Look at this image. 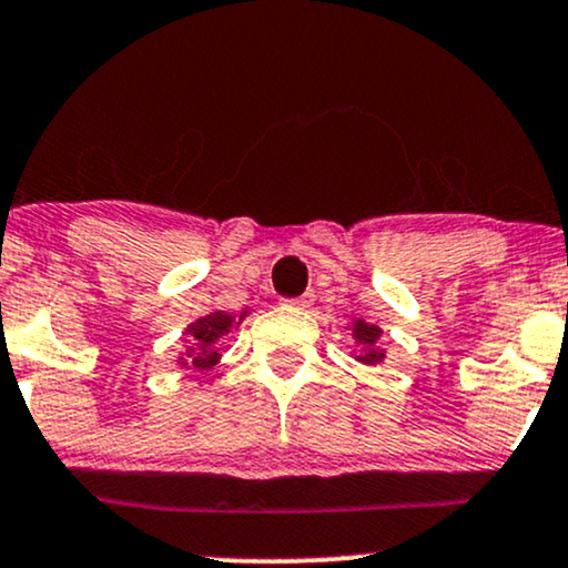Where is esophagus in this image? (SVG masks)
Listing matches in <instances>:
<instances>
[{"label": "esophagus", "instance_id": "34e87169", "mask_svg": "<svg viewBox=\"0 0 568 568\" xmlns=\"http://www.w3.org/2000/svg\"><path fill=\"white\" fill-rule=\"evenodd\" d=\"M312 302H315V293H312V291H306L304 296H298V298H291V302H285V304L293 306V310H310Z\"/></svg>", "mask_w": 568, "mask_h": 568}]
</instances>
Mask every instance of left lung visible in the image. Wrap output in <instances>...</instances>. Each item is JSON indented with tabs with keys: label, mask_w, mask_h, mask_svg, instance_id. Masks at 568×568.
<instances>
[{
	"label": "left lung",
	"mask_w": 568,
	"mask_h": 568,
	"mask_svg": "<svg viewBox=\"0 0 568 568\" xmlns=\"http://www.w3.org/2000/svg\"><path fill=\"white\" fill-rule=\"evenodd\" d=\"M349 328H352V338H355V347H357L355 361L366 363V366H379V363H384L387 352H384V347H382L384 331L379 328V325L366 323L363 317H355Z\"/></svg>",
	"instance_id": "8db88e82"
}]
</instances>
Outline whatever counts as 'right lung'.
I'll list each match as a JSON object with an SVG mask.
<instances>
[{
    "label": "right lung",
    "mask_w": 568,
    "mask_h": 568,
    "mask_svg": "<svg viewBox=\"0 0 568 568\" xmlns=\"http://www.w3.org/2000/svg\"><path fill=\"white\" fill-rule=\"evenodd\" d=\"M251 310H243L240 315H232V312L216 310L211 315L200 317V321L189 323L184 336H186V349L175 357L181 368H194V371H207L213 368L221 361L219 342L226 334H232L240 323L245 321V315Z\"/></svg>",
    "instance_id": "add662e5"
}]
</instances>
